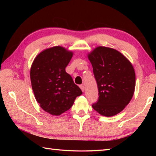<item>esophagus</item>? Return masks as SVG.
I'll list each match as a JSON object with an SVG mask.
<instances>
[{
    "label": "esophagus",
    "instance_id": "34e87169",
    "mask_svg": "<svg viewBox=\"0 0 156 156\" xmlns=\"http://www.w3.org/2000/svg\"><path fill=\"white\" fill-rule=\"evenodd\" d=\"M80 88L81 89L82 91L84 92V87L83 84H81V85H80Z\"/></svg>",
    "mask_w": 156,
    "mask_h": 156
}]
</instances>
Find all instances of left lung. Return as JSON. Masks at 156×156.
<instances>
[{
  "label": "left lung",
  "mask_w": 156,
  "mask_h": 156,
  "mask_svg": "<svg viewBox=\"0 0 156 156\" xmlns=\"http://www.w3.org/2000/svg\"><path fill=\"white\" fill-rule=\"evenodd\" d=\"M98 88V100L92 105L100 115L111 117L125 109L133 96L136 73L131 62L116 49L99 46L89 53Z\"/></svg>",
  "instance_id": "left-lung-1"
}]
</instances>
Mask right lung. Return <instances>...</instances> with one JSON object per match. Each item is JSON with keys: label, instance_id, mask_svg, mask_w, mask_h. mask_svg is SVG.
<instances>
[{"label": "right lung", "instance_id": "right-lung-1", "mask_svg": "<svg viewBox=\"0 0 156 156\" xmlns=\"http://www.w3.org/2000/svg\"><path fill=\"white\" fill-rule=\"evenodd\" d=\"M73 54L65 47L55 46L42 51L31 65L30 78L36 101L52 115L69 109L76 97L83 94L65 71Z\"/></svg>", "mask_w": 156, "mask_h": 156}]
</instances>
